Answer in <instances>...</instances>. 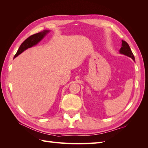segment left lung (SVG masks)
Returning <instances> with one entry per match:
<instances>
[{"label": "left lung", "mask_w": 148, "mask_h": 148, "mask_svg": "<svg viewBox=\"0 0 148 148\" xmlns=\"http://www.w3.org/2000/svg\"><path fill=\"white\" fill-rule=\"evenodd\" d=\"M120 52L125 56L131 57L133 60H135V57H134L133 53L131 51L130 47L129 45L126 41H122V47L120 49Z\"/></svg>", "instance_id": "8db88e82"}]
</instances>
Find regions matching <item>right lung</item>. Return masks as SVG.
Instances as JSON below:
<instances>
[{
  "label": "right lung",
  "instance_id": "obj_1",
  "mask_svg": "<svg viewBox=\"0 0 148 148\" xmlns=\"http://www.w3.org/2000/svg\"><path fill=\"white\" fill-rule=\"evenodd\" d=\"M48 32L49 31L45 30V31H42V32H40V33L30 36L29 37H28L27 39H25L23 41V42L21 44L17 52L16 53V54L14 56V58H15L19 54H20L21 53L23 52L25 50H26V49H27L28 48H29L31 47L36 45V44H38Z\"/></svg>",
  "mask_w": 148,
  "mask_h": 148
}]
</instances>
